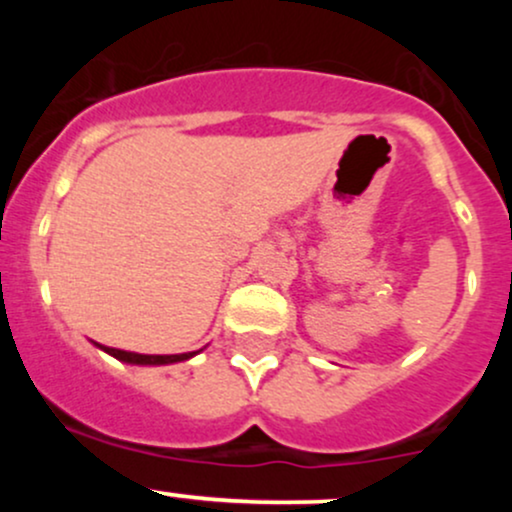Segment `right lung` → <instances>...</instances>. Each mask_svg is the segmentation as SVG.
<instances>
[{
    "mask_svg": "<svg viewBox=\"0 0 512 512\" xmlns=\"http://www.w3.org/2000/svg\"><path fill=\"white\" fill-rule=\"evenodd\" d=\"M96 344V342H93ZM98 349L105 351V354L115 356L117 361L122 363H129V366H170V363H180V361H187V358L197 356L199 351H190V354H170V356H154V354H134V351H122V349H113V346H103V344H96Z\"/></svg>",
    "mask_w": 512,
    "mask_h": 512,
    "instance_id": "add662e5",
    "label": "right lung"
}]
</instances>
